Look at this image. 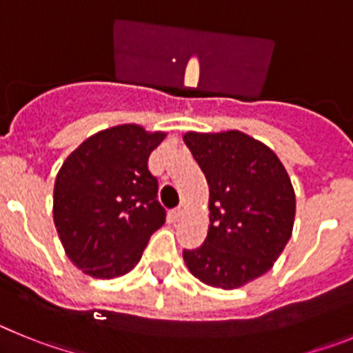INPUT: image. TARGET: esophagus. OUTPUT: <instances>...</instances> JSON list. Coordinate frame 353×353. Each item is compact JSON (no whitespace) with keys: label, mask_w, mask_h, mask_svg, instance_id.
Returning a JSON list of instances; mask_svg holds the SVG:
<instances>
[{"label":"esophagus","mask_w":353,"mask_h":353,"mask_svg":"<svg viewBox=\"0 0 353 353\" xmlns=\"http://www.w3.org/2000/svg\"><path fill=\"white\" fill-rule=\"evenodd\" d=\"M185 210H187V207H185V205H183V203L180 205V207L174 208V210L171 212V215H173V219H176V221L182 219L183 215H185Z\"/></svg>","instance_id":"34e87169"}]
</instances>
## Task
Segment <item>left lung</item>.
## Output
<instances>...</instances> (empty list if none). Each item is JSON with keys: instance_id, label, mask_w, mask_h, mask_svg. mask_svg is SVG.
<instances>
[{"instance_id": "1", "label": "left lung", "mask_w": 353, "mask_h": 353, "mask_svg": "<svg viewBox=\"0 0 353 353\" xmlns=\"http://www.w3.org/2000/svg\"><path fill=\"white\" fill-rule=\"evenodd\" d=\"M208 183V233L183 251L187 269L214 288L235 290L272 269L292 236L295 191L283 162L267 145L240 130L189 132Z\"/></svg>"}]
</instances>
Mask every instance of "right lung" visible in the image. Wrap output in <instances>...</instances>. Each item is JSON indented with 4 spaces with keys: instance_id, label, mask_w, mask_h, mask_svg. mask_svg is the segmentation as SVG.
Instances as JSON below:
<instances>
[{
    "instance_id": "1",
    "label": "right lung",
    "mask_w": 353,
    "mask_h": 353,
    "mask_svg": "<svg viewBox=\"0 0 353 353\" xmlns=\"http://www.w3.org/2000/svg\"><path fill=\"white\" fill-rule=\"evenodd\" d=\"M164 138L121 123L84 139L61 164L52 217L65 254L84 274L113 279L130 272L164 224L157 179L148 171L150 154Z\"/></svg>"
}]
</instances>
